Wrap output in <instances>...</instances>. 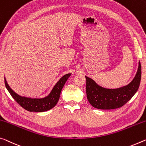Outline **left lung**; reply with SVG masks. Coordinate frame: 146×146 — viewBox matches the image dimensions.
I'll return each mask as SVG.
<instances>
[{
    "label": "left lung",
    "instance_id": "obj_1",
    "mask_svg": "<svg viewBox=\"0 0 146 146\" xmlns=\"http://www.w3.org/2000/svg\"><path fill=\"white\" fill-rule=\"evenodd\" d=\"M140 62L135 77L129 84L118 88H106L99 85L92 78L85 76L86 79V96L89 103L94 108L101 110H111L123 106L133 98L140 84Z\"/></svg>",
    "mask_w": 146,
    "mask_h": 146
}]
</instances>
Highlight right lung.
<instances>
[{
    "instance_id": "add662e5",
    "label": "right lung",
    "mask_w": 146,
    "mask_h": 146,
    "mask_svg": "<svg viewBox=\"0 0 146 146\" xmlns=\"http://www.w3.org/2000/svg\"><path fill=\"white\" fill-rule=\"evenodd\" d=\"M71 73H68L60 78L56 84L54 85L51 91L47 96L43 98H29V97L21 96L13 91L8 85L4 77V82L6 89L11 97L17 101V103L22 106L23 108L29 112H45L54 107L59 100L62 88L65 83L70 77Z\"/></svg>"
}]
</instances>
